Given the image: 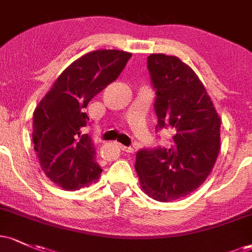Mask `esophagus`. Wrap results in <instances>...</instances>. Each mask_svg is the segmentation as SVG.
Wrapping results in <instances>:
<instances>
[{
	"instance_id": "34e87169",
	"label": "esophagus",
	"mask_w": 252,
	"mask_h": 252,
	"mask_svg": "<svg viewBox=\"0 0 252 252\" xmlns=\"http://www.w3.org/2000/svg\"><path fill=\"white\" fill-rule=\"evenodd\" d=\"M120 148H121V151L126 152V153H132V152H134V149H132L131 147H126V146H123V145H120Z\"/></svg>"
}]
</instances>
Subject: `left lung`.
I'll return each instance as SVG.
<instances>
[{
    "mask_svg": "<svg viewBox=\"0 0 252 252\" xmlns=\"http://www.w3.org/2000/svg\"><path fill=\"white\" fill-rule=\"evenodd\" d=\"M147 68L157 95L156 128L171 140L168 147L137 152L135 170L143 191L168 202L191 193L212 172L221 120L201 80L178 57L152 54Z\"/></svg>",
    "mask_w": 252,
    "mask_h": 252,
    "instance_id": "1",
    "label": "left lung"
}]
</instances>
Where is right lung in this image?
I'll return each mask as SVG.
<instances>
[{
    "instance_id": "add662e5",
    "label": "right lung",
    "mask_w": 252,
    "mask_h": 252,
    "mask_svg": "<svg viewBox=\"0 0 252 252\" xmlns=\"http://www.w3.org/2000/svg\"><path fill=\"white\" fill-rule=\"evenodd\" d=\"M131 54L95 50L74 61L57 77L33 112L32 139L46 177L64 190H77L100 177L95 148L82 128L93 96L115 81Z\"/></svg>"
}]
</instances>
